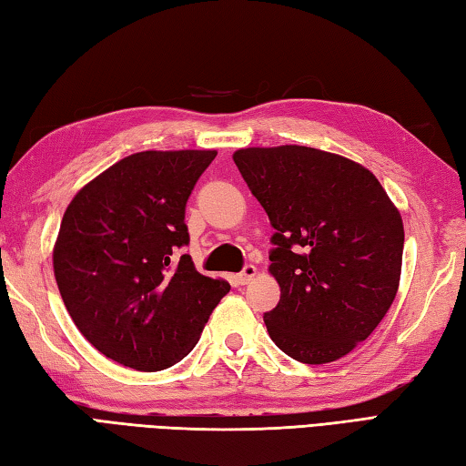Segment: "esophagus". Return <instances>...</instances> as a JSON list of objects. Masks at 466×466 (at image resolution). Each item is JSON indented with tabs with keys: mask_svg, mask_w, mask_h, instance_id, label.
<instances>
[{
	"mask_svg": "<svg viewBox=\"0 0 466 466\" xmlns=\"http://www.w3.org/2000/svg\"><path fill=\"white\" fill-rule=\"evenodd\" d=\"M256 274H258V268L251 266V263H249V266H245V268L239 271V274H235L233 279H235L237 286H245V284H249L253 278H256Z\"/></svg>",
	"mask_w": 466,
	"mask_h": 466,
	"instance_id": "obj_1",
	"label": "esophagus"
}]
</instances>
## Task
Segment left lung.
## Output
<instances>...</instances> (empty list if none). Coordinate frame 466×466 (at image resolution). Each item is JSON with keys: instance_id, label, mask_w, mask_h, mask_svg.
I'll use <instances>...</instances> for the list:
<instances>
[{"instance_id": "1", "label": "left lung", "mask_w": 466, "mask_h": 466, "mask_svg": "<svg viewBox=\"0 0 466 466\" xmlns=\"http://www.w3.org/2000/svg\"><path fill=\"white\" fill-rule=\"evenodd\" d=\"M233 162L276 233L279 302L271 340L300 363L337 361L381 322L398 294L403 223L373 174L306 146L245 147Z\"/></svg>"}]
</instances>
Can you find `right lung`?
I'll list each match as a JSON object with an SVG mask.
<instances>
[{
  "instance_id": "obj_1",
  "label": "right lung",
  "mask_w": 466,
  "mask_h": 466,
  "mask_svg": "<svg viewBox=\"0 0 466 466\" xmlns=\"http://www.w3.org/2000/svg\"><path fill=\"white\" fill-rule=\"evenodd\" d=\"M215 150L137 152L76 192L52 253L63 302L91 345L137 371L187 357L229 292L197 271L187 200Z\"/></svg>"
}]
</instances>
